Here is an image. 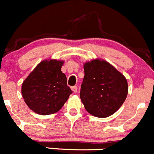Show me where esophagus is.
Wrapping results in <instances>:
<instances>
[{"label": "esophagus", "instance_id": "esophagus-1", "mask_svg": "<svg viewBox=\"0 0 154 154\" xmlns=\"http://www.w3.org/2000/svg\"><path fill=\"white\" fill-rule=\"evenodd\" d=\"M71 88L74 93H77V86H71Z\"/></svg>", "mask_w": 154, "mask_h": 154}]
</instances>
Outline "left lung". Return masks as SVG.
<instances>
[{
    "mask_svg": "<svg viewBox=\"0 0 154 154\" xmlns=\"http://www.w3.org/2000/svg\"><path fill=\"white\" fill-rule=\"evenodd\" d=\"M80 98L88 112L98 118L114 114L125 102L128 85L125 76L104 60L84 64Z\"/></svg>",
    "mask_w": 154,
    "mask_h": 154,
    "instance_id": "1",
    "label": "left lung"
}]
</instances>
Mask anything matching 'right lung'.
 I'll list each match as a JSON object with an SVG mask.
<instances>
[{
  "instance_id": "obj_1",
  "label": "right lung",
  "mask_w": 154,
  "mask_h": 154,
  "mask_svg": "<svg viewBox=\"0 0 154 154\" xmlns=\"http://www.w3.org/2000/svg\"><path fill=\"white\" fill-rule=\"evenodd\" d=\"M63 61L51 60L40 63L23 82L21 93L26 104L39 115L58 112L72 91L61 68Z\"/></svg>"
}]
</instances>
